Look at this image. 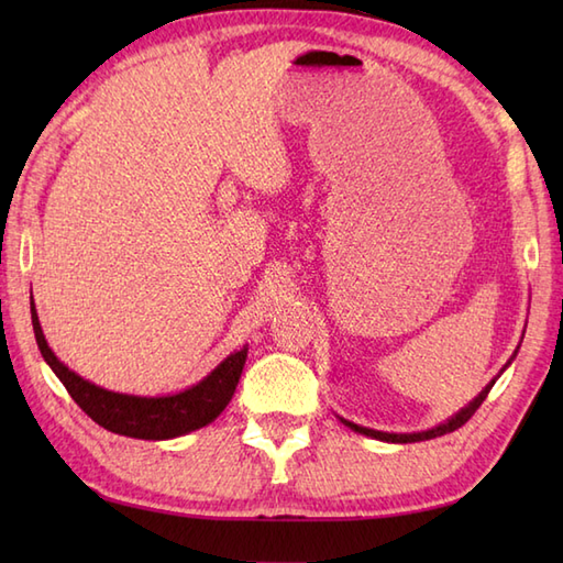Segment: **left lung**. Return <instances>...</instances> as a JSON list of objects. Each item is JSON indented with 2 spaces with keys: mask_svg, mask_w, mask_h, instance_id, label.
Masks as SVG:
<instances>
[{
  "mask_svg": "<svg viewBox=\"0 0 563 563\" xmlns=\"http://www.w3.org/2000/svg\"><path fill=\"white\" fill-rule=\"evenodd\" d=\"M492 387H494V382L492 385H488L479 397H476L470 406H464V409L457 413V416H452L448 423H442V426H438V428H433V430H426V433H411V435H397V433H382V430H369V428H363V426H355V423H351V421H343L345 426L349 428H353L355 433H363V435H369V438H377V440H387V442H418V440H430V438H438V435H445V433H452V430H457V428H462L466 421H470V418L476 413V409H479V406L484 404V399L488 397V391H492Z\"/></svg>",
  "mask_w": 563,
  "mask_h": 563,
  "instance_id": "obj_1",
  "label": "left lung"
}]
</instances>
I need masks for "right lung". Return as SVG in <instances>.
Segmentation results:
<instances>
[{"instance_id": "obj_1", "label": "right lung", "mask_w": 563, "mask_h": 563, "mask_svg": "<svg viewBox=\"0 0 563 563\" xmlns=\"http://www.w3.org/2000/svg\"><path fill=\"white\" fill-rule=\"evenodd\" d=\"M31 319L35 341H38V349L45 357V363L53 367V373L63 382L69 397L77 401L79 409L87 413L91 421H97L106 430H111V433L142 440L176 438L214 421L232 399L236 382L242 377V367L249 351L244 345L242 351L232 353L227 361L214 367L196 387L178 391L174 397H130V394L101 389L71 373V369L59 363L55 353L47 349L35 307L31 309Z\"/></svg>"}]
</instances>
